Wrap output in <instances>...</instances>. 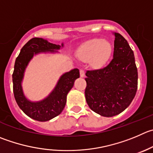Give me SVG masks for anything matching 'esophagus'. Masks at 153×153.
<instances>
[{
	"mask_svg": "<svg viewBox=\"0 0 153 153\" xmlns=\"http://www.w3.org/2000/svg\"><path fill=\"white\" fill-rule=\"evenodd\" d=\"M79 74H80L81 77H84V76H85V71H84L83 70H80V71H79Z\"/></svg>",
	"mask_w": 153,
	"mask_h": 153,
	"instance_id": "esophagus-1",
	"label": "esophagus"
}]
</instances>
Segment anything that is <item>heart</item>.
<instances>
[{
    "label": "heart",
    "mask_w": 153,
    "mask_h": 153,
    "mask_svg": "<svg viewBox=\"0 0 153 153\" xmlns=\"http://www.w3.org/2000/svg\"><path fill=\"white\" fill-rule=\"evenodd\" d=\"M113 53V46L108 40L95 38L85 42L79 47L77 55L79 59L88 62L93 68H101L108 62Z\"/></svg>",
    "instance_id": "1"
}]
</instances>
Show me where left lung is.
Segmentation results:
<instances>
[{
    "instance_id": "8db88e82",
    "label": "left lung",
    "mask_w": 153,
    "mask_h": 153,
    "mask_svg": "<svg viewBox=\"0 0 153 153\" xmlns=\"http://www.w3.org/2000/svg\"><path fill=\"white\" fill-rule=\"evenodd\" d=\"M115 36L113 59L104 68L87 71L85 100L91 110L105 117L124 111L137 89V69L134 52L119 33Z\"/></svg>"
}]
</instances>
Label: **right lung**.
I'll return each instance as SVG.
<instances>
[{"instance_id": "obj_1", "label": "right lung", "mask_w": 153, "mask_h": 153, "mask_svg": "<svg viewBox=\"0 0 153 153\" xmlns=\"http://www.w3.org/2000/svg\"><path fill=\"white\" fill-rule=\"evenodd\" d=\"M62 45L49 43L47 40L39 37L32 38L22 48L16 58L13 74V93L19 108L31 119L39 122H46L59 116L66 104L67 95L79 77V71L74 68L62 74L52 91L41 101H31L25 95L22 80L25 71L33 57L40 53H58Z\"/></svg>"}]
</instances>
